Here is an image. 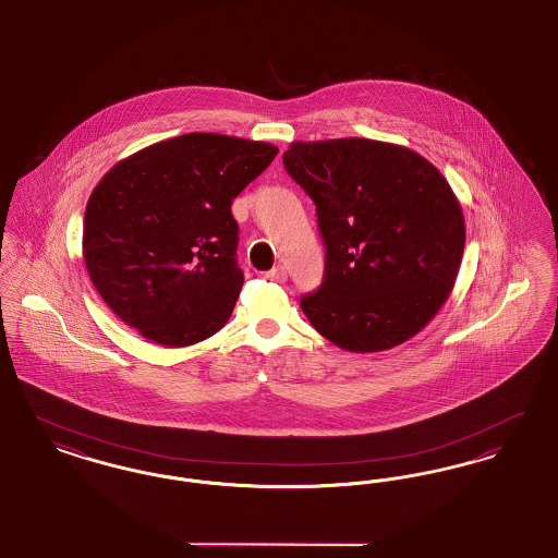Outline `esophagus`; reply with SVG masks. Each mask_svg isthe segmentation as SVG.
Listing matches in <instances>:
<instances>
[{
    "label": "esophagus",
    "mask_w": 558,
    "mask_h": 558,
    "mask_svg": "<svg viewBox=\"0 0 558 558\" xmlns=\"http://www.w3.org/2000/svg\"><path fill=\"white\" fill-rule=\"evenodd\" d=\"M267 278L271 280V282H287L289 280V274H287V267L284 266H276L274 269H269L267 271Z\"/></svg>",
    "instance_id": "obj_1"
}]
</instances>
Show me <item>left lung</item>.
I'll return each mask as SVG.
<instances>
[{"label": "left lung", "instance_id": "obj_1", "mask_svg": "<svg viewBox=\"0 0 558 558\" xmlns=\"http://www.w3.org/2000/svg\"><path fill=\"white\" fill-rule=\"evenodd\" d=\"M284 169L316 205L326 264L301 310L324 339L372 353L421 332L464 251L450 184L418 153L364 137L292 142Z\"/></svg>", "mask_w": 558, "mask_h": 558}]
</instances>
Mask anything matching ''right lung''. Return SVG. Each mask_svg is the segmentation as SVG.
Listing matches in <instances>:
<instances>
[{
	"instance_id": "1",
	"label": "right lung",
	"mask_w": 558,
	"mask_h": 558,
	"mask_svg": "<svg viewBox=\"0 0 558 558\" xmlns=\"http://www.w3.org/2000/svg\"><path fill=\"white\" fill-rule=\"evenodd\" d=\"M276 155L266 142L186 133L119 160L83 219V262L108 307L159 345L215 335L244 282L232 201Z\"/></svg>"
}]
</instances>
